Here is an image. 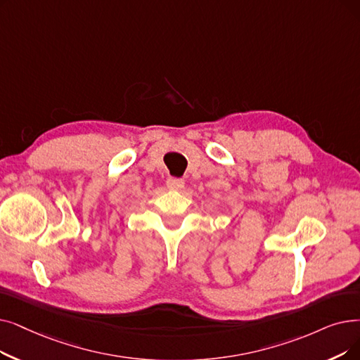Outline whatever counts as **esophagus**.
<instances>
[{
    "mask_svg": "<svg viewBox=\"0 0 360 360\" xmlns=\"http://www.w3.org/2000/svg\"><path fill=\"white\" fill-rule=\"evenodd\" d=\"M184 185H185L184 179H179V178H169L167 179V188L169 190H182Z\"/></svg>",
    "mask_w": 360,
    "mask_h": 360,
    "instance_id": "obj_1",
    "label": "esophagus"
}]
</instances>
